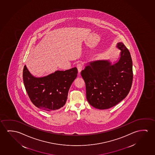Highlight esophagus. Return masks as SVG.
Listing matches in <instances>:
<instances>
[{
  "instance_id": "34e87169",
  "label": "esophagus",
  "mask_w": 155,
  "mask_h": 155,
  "mask_svg": "<svg viewBox=\"0 0 155 155\" xmlns=\"http://www.w3.org/2000/svg\"><path fill=\"white\" fill-rule=\"evenodd\" d=\"M83 64H82L81 63H79L77 64V68L79 74H80L81 71H82V70H83Z\"/></svg>"
}]
</instances>
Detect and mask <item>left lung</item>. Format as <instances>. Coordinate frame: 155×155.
I'll return each mask as SVG.
<instances>
[{
    "label": "left lung",
    "mask_w": 155,
    "mask_h": 155,
    "mask_svg": "<svg viewBox=\"0 0 155 155\" xmlns=\"http://www.w3.org/2000/svg\"><path fill=\"white\" fill-rule=\"evenodd\" d=\"M119 58L112 63L109 60L87 63L81 75L86 84L88 103L99 109L116 106L128 95L133 81L132 60L128 49L119 42Z\"/></svg>",
    "instance_id": "left-lung-1"
}]
</instances>
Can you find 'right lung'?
<instances>
[{"mask_svg": "<svg viewBox=\"0 0 155 155\" xmlns=\"http://www.w3.org/2000/svg\"><path fill=\"white\" fill-rule=\"evenodd\" d=\"M77 69L56 70L45 76L36 77L25 65L23 79L25 90L32 103L47 111L60 109L65 105L72 83L77 77Z\"/></svg>", "mask_w": 155, "mask_h": 155, "instance_id": "obj_1", "label": "right lung"}]
</instances>
